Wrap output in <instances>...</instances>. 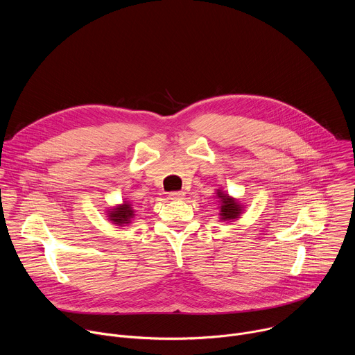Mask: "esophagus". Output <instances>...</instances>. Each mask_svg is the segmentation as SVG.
Here are the masks:
<instances>
[{
    "label": "esophagus",
    "mask_w": 355,
    "mask_h": 355,
    "mask_svg": "<svg viewBox=\"0 0 355 355\" xmlns=\"http://www.w3.org/2000/svg\"><path fill=\"white\" fill-rule=\"evenodd\" d=\"M170 199H182L184 196H185V192H182V191H173V192H170Z\"/></svg>",
    "instance_id": "esophagus-1"
}]
</instances>
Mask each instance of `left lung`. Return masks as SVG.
<instances>
[{
  "mask_svg": "<svg viewBox=\"0 0 355 355\" xmlns=\"http://www.w3.org/2000/svg\"><path fill=\"white\" fill-rule=\"evenodd\" d=\"M216 196L220 199V219L222 220H233L237 219L241 214V207L239 202L229 196L227 193H223L220 189H218Z\"/></svg>",
  "mask_w": 355,
  "mask_h": 355,
  "instance_id": "1",
  "label": "left lung"
}]
</instances>
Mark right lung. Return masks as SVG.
Here are the masks:
<instances>
[{
  "mask_svg": "<svg viewBox=\"0 0 355 355\" xmlns=\"http://www.w3.org/2000/svg\"><path fill=\"white\" fill-rule=\"evenodd\" d=\"M111 214L108 215L110 219L115 223V225H119V226H123V225H129L132 218L135 216V209L132 208V205L129 204V202H125L123 205L121 207H116L114 208L112 211H110Z\"/></svg>",
  "mask_w": 355,
  "mask_h": 355,
  "instance_id": "obj_1",
  "label": "right lung"
}]
</instances>
